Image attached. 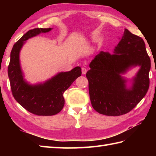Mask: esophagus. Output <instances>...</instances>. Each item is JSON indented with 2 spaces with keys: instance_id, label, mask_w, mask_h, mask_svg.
I'll use <instances>...</instances> for the list:
<instances>
[{
  "instance_id": "1",
  "label": "esophagus",
  "mask_w": 156,
  "mask_h": 156,
  "mask_svg": "<svg viewBox=\"0 0 156 156\" xmlns=\"http://www.w3.org/2000/svg\"><path fill=\"white\" fill-rule=\"evenodd\" d=\"M87 69L85 68V67H83L82 68V73H83V75H84V74H86V73H87Z\"/></svg>"
}]
</instances>
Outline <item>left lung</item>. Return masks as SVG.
Here are the masks:
<instances>
[{"label": "left lung", "instance_id": "left-lung-1", "mask_svg": "<svg viewBox=\"0 0 156 156\" xmlns=\"http://www.w3.org/2000/svg\"><path fill=\"white\" fill-rule=\"evenodd\" d=\"M138 66L139 72L129 80L123 77L130 68ZM86 73L91 105L97 112L118 116L130 112L145 96L149 87L151 60L142 38L125 29L113 54L100 51L89 64Z\"/></svg>", "mask_w": 156, "mask_h": 156}]
</instances>
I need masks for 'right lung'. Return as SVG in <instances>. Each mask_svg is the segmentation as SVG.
I'll return each instance as SVG.
<instances>
[{"label": "right lung", "mask_w": 156, "mask_h": 156, "mask_svg": "<svg viewBox=\"0 0 156 156\" xmlns=\"http://www.w3.org/2000/svg\"><path fill=\"white\" fill-rule=\"evenodd\" d=\"M52 28H35L28 31L14 44L10 54L8 76L12 95L23 108L37 115H56L65 105L63 93L73 81L81 76V68L76 67L69 72H60L43 83L31 84L25 80L20 67V51L29 38Z\"/></svg>", "instance_id": "obj_1"}]
</instances>
